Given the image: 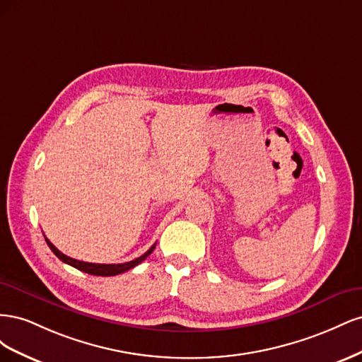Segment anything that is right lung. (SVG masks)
Segmentation results:
<instances>
[{
	"label": "right lung",
	"instance_id": "right-lung-1",
	"mask_svg": "<svg viewBox=\"0 0 362 362\" xmlns=\"http://www.w3.org/2000/svg\"><path fill=\"white\" fill-rule=\"evenodd\" d=\"M45 240H47L49 249L54 252V255H56L57 258H60L63 262H66V264H69V266H72L75 269H78V270H81L84 273H89V275H95V276H115V275H119V273H124V272H127L129 269L136 267L137 264H140L141 261H145L146 257L151 255V252L156 249V245L151 246L149 250H146L141 257H139V258H136L133 261L122 262V264H95V262L78 261V259H74V258H71L68 255H64V254H62V252L56 246H54L49 242L47 237H45Z\"/></svg>",
	"mask_w": 362,
	"mask_h": 362
}]
</instances>
